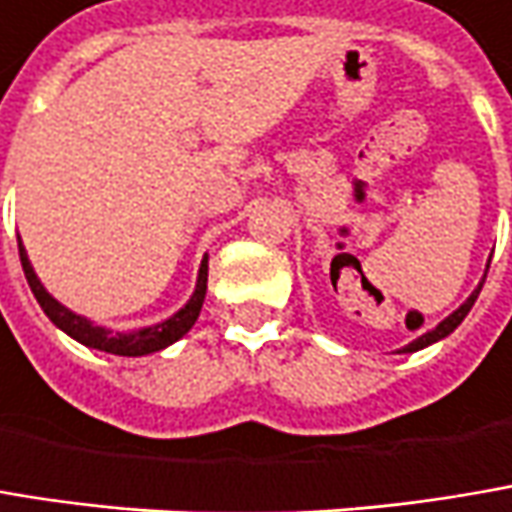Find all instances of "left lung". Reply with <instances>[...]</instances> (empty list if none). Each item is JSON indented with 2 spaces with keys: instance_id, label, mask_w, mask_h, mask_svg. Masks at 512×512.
<instances>
[{
  "instance_id": "left-lung-1",
  "label": "left lung",
  "mask_w": 512,
  "mask_h": 512,
  "mask_svg": "<svg viewBox=\"0 0 512 512\" xmlns=\"http://www.w3.org/2000/svg\"><path fill=\"white\" fill-rule=\"evenodd\" d=\"M484 279H487V274H484ZM481 285H484V282H478V288H475V291L469 294V300H466V303H463V306H460V309H457V311H452V314H449V317H446L443 323H437L434 329H428L425 335H420L417 341H411L408 347H402V349H399V352H417V349L431 347V344H437V341H443L446 335H452V332H455L457 326L463 323V317L469 314V309L475 306V300H478V294H481Z\"/></svg>"
}]
</instances>
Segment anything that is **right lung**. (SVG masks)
I'll return each instance as SVG.
<instances>
[{
  "instance_id": "1",
  "label": "right lung",
  "mask_w": 512,
  "mask_h": 512,
  "mask_svg": "<svg viewBox=\"0 0 512 512\" xmlns=\"http://www.w3.org/2000/svg\"><path fill=\"white\" fill-rule=\"evenodd\" d=\"M19 262H22V271H25V279L40 303V309L46 311V317L55 323L57 329H63L69 338H75L78 344L90 349H101V352H110V355H128V358H136V355H151V352H160L168 344L180 341L198 320L203 306V297H206V259L201 262V271H198V285H195V294L189 297V303L177 314H171L163 323H154V326H145V329H136V332H113V329H104V326H95L92 320L69 311L66 306H60L55 297L43 288V282L37 279L31 262H28V253L19 241Z\"/></svg>"
}]
</instances>
